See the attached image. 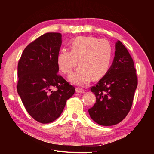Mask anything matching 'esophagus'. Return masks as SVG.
<instances>
[{
  "instance_id": "1",
  "label": "esophagus",
  "mask_w": 154,
  "mask_h": 154,
  "mask_svg": "<svg viewBox=\"0 0 154 154\" xmlns=\"http://www.w3.org/2000/svg\"><path fill=\"white\" fill-rule=\"evenodd\" d=\"M76 92L77 93H84L85 91H84V90L82 89V88H76Z\"/></svg>"
}]
</instances>
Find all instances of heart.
Returning <instances> with one entry per match:
<instances>
[{
  "mask_svg": "<svg viewBox=\"0 0 154 154\" xmlns=\"http://www.w3.org/2000/svg\"><path fill=\"white\" fill-rule=\"evenodd\" d=\"M70 49L59 52L57 64L62 72L69 75L78 61L79 67L69 77L72 83L85 85L91 79H100L107 73L113 60V48L109 41L79 36L70 43Z\"/></svg>",
  "mask_w": 154,
  "mask_h": 154,
  "instance_id": "heart-1",
  "label": "heart"
}]
</instances>
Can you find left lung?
<instances>
[{
	"mask_svg": "<svg viewBox=\"0 0 154 154\" xmlns=\"http://www.w3.org/2000/svg\"><path fill=\"white\" fill-rule=\"evenodd\" d=\"M107 73L90 89L96 100L88 112L91 118L102 126H113L126 118L138 84L136 69L128 51L119 41Z\"/></svg>",
	"mask_w": 154,
	"mask_h": 154,
	"instance_id": "1",
	"label": "left lung"
}]
</instances>
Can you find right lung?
<instances>
[{
  "label": "right lung",
  "mask_w": 154,
  "mask_h": 154,
  "mask_svg": "<svg viewBox=\"0 0 154 154\" xmlns=\"http://www.w3.org/2000/svg\"><path fill=\"white\" fill-rule=\"evenodd\" d=\"M58 32H48L26 46L18 62L17 90L30 116L48 124L59 118L75 88L58 72L62 44Z\"/></svg>",
  "instance_id": "right-lung-1"
}]
</instances>
